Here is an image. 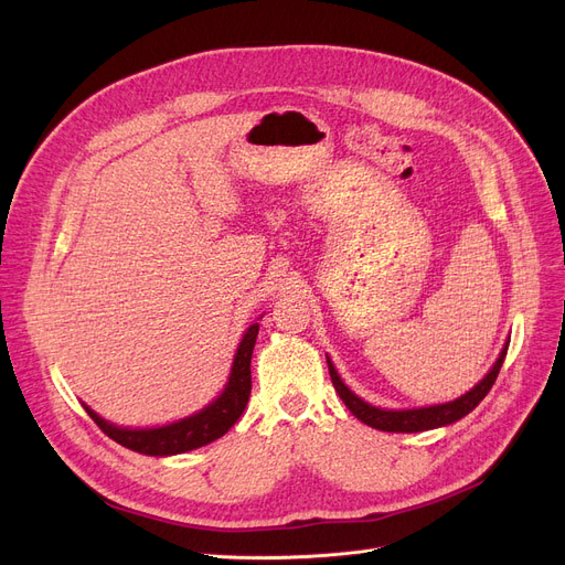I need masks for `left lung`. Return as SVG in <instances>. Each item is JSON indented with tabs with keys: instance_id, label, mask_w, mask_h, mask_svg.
Masks as SVG:
<instances>
[{
	"instance_id": "left-lung-1",
	"label": "left lung",
	"mask_w": 565,
	"mask_h": 565,
	"mask_svg": "<svg viewBox=\"0 0 565 565\" xmlns=\"http://www.w3.org/2000/svg\"><path fill=\"white\" fill-rule=\"evenodd\" d=\"M505 352H508V342L503 344L501 354H499L497 363L492 365V370L462 397L446 402V405L420 407V409H402V412L380 409V407L367 405L365 399H361L356 393H352L344 386V382L340 380V374L335 372L329 356H327V363H329V374H331V382H333L338 395L342 397L347 409L352 412L361 423H365L374 429H382V433H423V429H435V427H441V425H450L455 420L465 418L469 412H473L480 405V399L486 397L490 393V388L494 386V382L499 377V370H501L503 359H505Z\"/></svg>"
}]
</instances>
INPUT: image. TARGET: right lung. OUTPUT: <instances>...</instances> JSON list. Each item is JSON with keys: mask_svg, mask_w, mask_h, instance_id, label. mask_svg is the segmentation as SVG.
Segmentation results:
<instances>
[{"mask_svg": "<svg viewBox=\"0 0 565 565\" xmlns=\"http://www.w3.org/2000/svg\"><path fill=\"white\" fill-rule=\"evenodd\" d=\"M257 331H259V324H253L246 331L244 340L238 342L225 391L216 399H213L209 407H204L202 412H198L193 416L181 418V420L163 425V427L128 429V427H117L113 423L103 420L87 405H83V407L107 437L130 450L142 452V455H156V458H163V455H177V452L206 446L211 441L221 439L227 429L238 420V416L244 414V409L248 405L250 386H253L250 359H253Z\"/></svg>", "mask_w": 565, "mask_h": 565, "instance_id": "obj_1", "label": "right lung"}]
</instances>
